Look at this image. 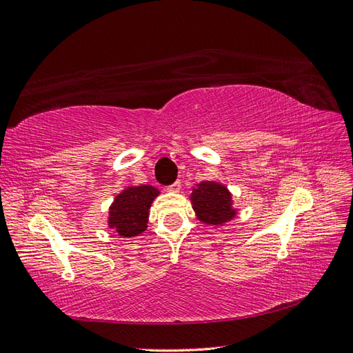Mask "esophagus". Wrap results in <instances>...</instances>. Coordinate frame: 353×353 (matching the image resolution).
Listing matches in <instances>:
<instances>
[{"label":"esophagus","mask_w":353,"mask_h":353,"mask_svg":"<svg viewBox=\"0 0 353 353\" xmlns=\"http://www.w3.org/2000/svg\"><path fill=\"white\" fill-rule=\"evenodd\" d=\"M180 189H182V182H180V180H177V182H174L173 185L167 186V190H168V192H171V194L180 192Z\"/></svg>","instance_id":"1"}]
</instances>
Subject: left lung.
I'll return each instance as SVG.
<instances>
[{"label": "left lung", "instance_id": "left-lung-1", "mask_svg": "<svg viewBox=\"0 0 353 353\" xmlns=\"http://www.w3.org/2000/svg\"><path fill=\"white\" fill-rule=\"evenodd\" d=\"M192 208L196 217L207 225L221 226L232 220L236 210L232 207V194L229 189L217 182H201L190 194Z\"/></svg>", "mask_w": 353, "mask_h": 353}]
</instances>
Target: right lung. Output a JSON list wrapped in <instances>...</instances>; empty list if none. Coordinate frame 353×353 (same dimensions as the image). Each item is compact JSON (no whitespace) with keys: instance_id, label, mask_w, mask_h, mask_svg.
<instances>
[{"instance_id":"obj_1","label":"right lung","mask_w":353,"mask_h":353,"mask_svg":"<svg viewBox=\"0 0 353 353\" xmlns=\"http://www.w3.org/2000/svg\"><path fill=\"white\" fill-rule=\"evenodd\" d=\"M158 195L159 190L150 185L125 188L109 207V228L125 238L142 234L148 228L150 204Z\"/></svg>"}]
</instances>
